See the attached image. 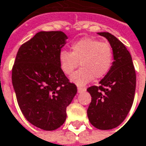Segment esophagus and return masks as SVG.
<instances>
[{
    "instance_id": "obj_1",
    "label": "esophagus",
    "mask_w": 146,
    "mask_h": 146,
    "mask_svg": "<svg viewBox=\"0 0 146 146\" xmlns=\"http://www.w3.org/2000/svg\"><path fill=\"white\" fill-rule=\"evenodd\" d=\"M86 90V89L85 87H79V86L78 87V93H82V92H85Z\"/></svg>"
}]
</instances>
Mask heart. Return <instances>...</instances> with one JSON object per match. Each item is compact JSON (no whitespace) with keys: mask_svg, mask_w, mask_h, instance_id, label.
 Returning <instances> with one entry per match:
<instances>
[{"mask_svg":"<svg viewBox=\"0 0 146 146\" xmlns=\"http://www.w3.org/2000/svg\"><path fill=\"white\" fill-rule=\"evenodd\" d=\"M58 60L60 69L67 75L78 70L71 80L78 86H85L92 80L105 77L112 66L113 53L107 42L85 37L75 41L71 46V52L63 50L59 53Z\"/></svg>","mask_w":146,"mask_h":146,"instance_id":"1","label":"heart"}]
</instances>
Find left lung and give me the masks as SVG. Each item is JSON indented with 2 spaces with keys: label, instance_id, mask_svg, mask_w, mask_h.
Segmentation results:
<instances>
[{
  "label": "left lung",
  "instance_id": "8db88e82",
  "mask_svg": "<svg viewBox=\"0 0 146 146\" xmlns=\"http://www.w3.org/2000/svg\"><path fill=\"white\" fill-rule=\"evenodd\" d=\"M108 39L113 49V62L100 86L87 89L92 101L87 110L90 123L100 130L117 127L124 121L132 106L136 74L132 58L126 46L109 33H99Z\"/></svg>",
  "mask_w": 146,
  "mask_h": 146
}]
</instances>
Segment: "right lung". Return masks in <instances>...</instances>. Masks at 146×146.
<instances>
[{
    "mask_svg": "<svg viewBox=\"0 0 146 146\" xmlns=\"http://www.w3.org/2000/svg\"><path fill=\"white\" fill-rule=\"evenodd\" d=\"M67 39L60 31L39 32L20 46L12 67V84L22 114L45 131L64 123L67 107L77 93V86L66 77L58 60Z\"/></svg>",
    "mask_w": 146,
    "mask_h": 146,
    "instance_id": "add662e5",
    "label": "right lung"
}]
</instances>
